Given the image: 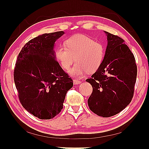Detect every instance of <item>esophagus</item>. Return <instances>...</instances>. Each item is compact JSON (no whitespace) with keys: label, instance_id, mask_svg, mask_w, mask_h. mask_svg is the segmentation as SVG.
<instances>
[{"label":"esophagus","instance_id":"esophagus-1","mask_svg":"<svg viewBox=\"0 0 149 149\" xmlns=\"http://www.w3.org/2000/svg\"><path fill=\"white\" fill-rule=\"evenodd\" d=\"M81 83L80 81H79V80H78V79H74L73 80V84H74V85H77V84H79Z\"/></svg>","mask_w":149,"mask_h":149}]
</instances>
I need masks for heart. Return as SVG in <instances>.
<instances>
[{
  "label": "heart",
  "instance_id": "heart-1",
  "mask_svg": "<svg viewBox=\"0 0 149 149\" xmlns=\"http://www.w3.org/2000/svg\"><path fill=\"white\" fill-rule=\"evenodd\" d=\"M58 61L65 70H68L75 60L77 63L69 71L74 77H80L97 70L104 56V47L101 43L84 35H76L68 38L65 45H60L55 50Z\"/></svg>",
  "mask_w": 149,
  "mask_h": 149
}]
</instances>
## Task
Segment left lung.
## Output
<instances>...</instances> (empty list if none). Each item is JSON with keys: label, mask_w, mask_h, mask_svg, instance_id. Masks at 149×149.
<instances>
[{"label": "left lung", "mask_w": 149, "mask_h": 149, "mask_svg": "<svg viewBox=\"0 0 149 149\" xmlns=\"http://www.w3.org/2000/svg\"><path fill=\"white\" fill-rule=\"evenodd\" d=\"M107 45L100 66L86 81L93 93L88 103L97 116L109 118L118 114L131 102L137 68L133 53L124 40L105 31Z\"/></svg>", "instance_id": "8db88e82"}]
</instances>
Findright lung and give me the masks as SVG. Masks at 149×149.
I'll return each instance as SVG.
<instances>
[{
  "instance_id": "add662e5",
  "label": "right lung",
  "mask_w": 149,
  "mask_h": 149,
  "mask_svg": "<svg viewBox=\"0 0 149 149\" xmlns=\"http://www.w3.org/2000/svg\"><path fill=\"white\" fill-rule=\"evenodd\" d=\"M64 33H44L30 40L17 57L13 76L20 102L40 119H50L60 113L66 93L73 86L54 51L56 40Z\"/></svg>"
}]
</instances>
